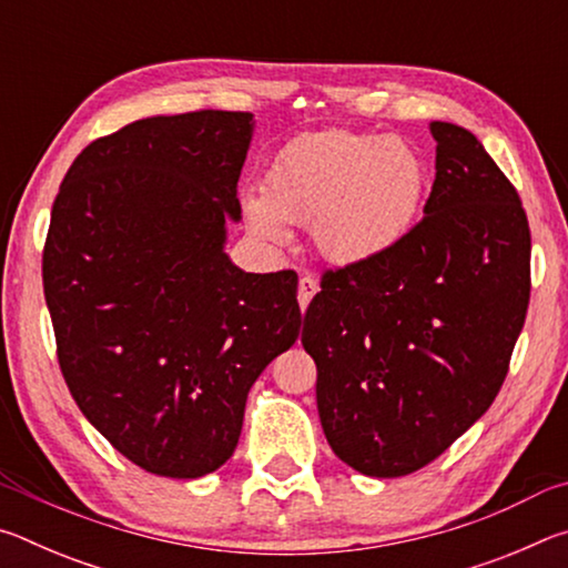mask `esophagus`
Instances as JSON below:
<instances>
[{"mask_svg": "<svg viewBox=\"0 0 568 568\" xmlns=\"http://www.w3.org/2000/svg\"><path fill=\"white\" fill-rule=\"evenodd\" d=\"M315 293H318V281H315L313 275H303L301 283H297V303H301L303 311L307 307V303L313 301Z\"/></svg>", "mask_w": 568, "mask_h": 568, "instance_id": "1", "label": "esophagus"}]
</instances>
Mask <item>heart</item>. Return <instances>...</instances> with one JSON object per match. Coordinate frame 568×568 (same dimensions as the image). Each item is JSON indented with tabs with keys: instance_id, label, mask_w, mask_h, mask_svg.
<instances>
[{
	"instance_id": "heart-1",
	"label": "heart",
	"mask_w": 568,
	"mask_h": 568,
	"mask_svg": "<svg viewBox=\"0 0 568 568\" xmlns=\"http://www.w3.org/2000/svg\"><path fill=\"white\" fill-rule=\"evenodd\" d=\"M428 168L420 152L393 134L313 132L273 162L263 200H250V227L283 240V225H313L335 263H365L388 253L418 217Z\"/></svg>"
}]
</instances>
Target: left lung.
Masks as SVG:
<instances>
[{
  "label": "left lung",
  "instance_id": "left-lung-1",
  "mask_svg": "<svg viewBox=\"0 0 568 568\" xmlns=\"http://www.w3.org/2000/svg\"><path fill=\"white\" fill-rule=\"evenodd\" d=\"M436 180L388 253L325 271L303 321L333 454L398 478L438 458L491 406L531 295L516 187L468 130L430 122Z\"/></svg>",
  "mask_w": 568,
  "mask_h": 568
}]
</instances>
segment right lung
I'll return each instance as SVG.
<instances>
[{"instance_id": "add662e5", "label": "right lung", "mask_w": 568, "mask_h": 568, "mask_svg": "<svg viewBox=\"0 0 568 568\" xmlns=\"http://www.w3.org/2000/svg\"><path fill=\"white\" fill-rule=\"evenodd\" d=\"M253 114L148 118L90 142L57 192L42 255L67 388L155 476L233 456L247 390L301 333L297 275L225 255Z\"/></svg>"}]
</instances>
